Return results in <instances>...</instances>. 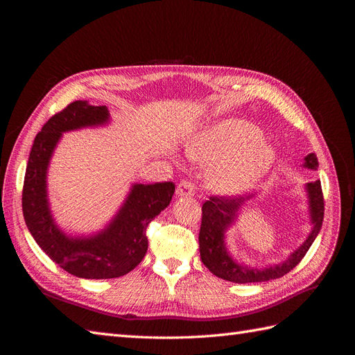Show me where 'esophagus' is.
<instances>
[{
  "mask_svg": "<svg viewBox=\"0 0 355 355\" xmlns=\"http://www.w3.org/2000/svg\"><path fill=\"white\" fill-rule=\"evenodd\" d=\"M196 185L191 180H182L176 188V197H191L194 196Z\"/></svg>",
  "mask_w": 355,
  "mask_h": 355,
  "instance_id": "1",
  "label": "esophagus"
}]
</instances>
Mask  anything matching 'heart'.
<instances>
[{
	"mask_svg": "<svg viewBox=\"0 0 355 355\" xmlns=\"http://www.w3.org/2000/svg\"><path fill=\"white\" fill-rule=\"evenodd\" d=\"M185 154L201 166H211L207 187L220 196H240L270 173L275 153L254 124L220 120L196 132L185 142Z\"/></svg>",
	"mask_w": 355,
	"mask_h": 355,
	"instance_id": "heart-1",
	"label": "heart"
}]
</instances>
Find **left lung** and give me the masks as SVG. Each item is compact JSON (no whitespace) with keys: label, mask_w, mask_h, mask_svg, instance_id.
<instances>
[{"label":"left lung","mask_w":355,"mask_h":355,"mask_svg":"<svg viewBox=\"0 0 355 355\" xmlns=\"http://www.w3.org/2000/svg\"><path fill=\"white\" fill-rule=\"evenodd\" d=\"M304 167L317 170L318 159L314 153L308 154L304 158ZM305 189L313 230H311L306 240L300 244L299 249L290 253L286 261L274 266L262 268V270L239 263L230 254L227 243H225V232L237 220L239 211L253 197H210V200L202 204V219L198 235L201 262L209 268L211 274L222 278V280L240 284L275 280V278H280L288 271H292L304 259L311 244L317 239L324 218V198L323 191H321V182H309L305 185Z\"/></svg>","instance_id":"8db88e82"}]
</instances>
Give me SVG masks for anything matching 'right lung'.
<instances>
[{
  "instance_id": "obj_1",
  "label": "right lung",
  "mask_w": 355,
  "mask_h": 355,
  "mask_svg": "<svg viewBox=\"0 0 355 355\" xmlns=\"http://www.w3.org/2000/svg\"><path fill=\"white\" fill-rule=\"evenodd\" d=\"M110 123L106 106L87 101L69 103L42 125L32 145L22 192V209L32 237L62 270L87 280L125 275L142 262L148 250L146 227L175 194L173 182L133 184L123 206L106 227L92 235L72 237L53 219L47 194V170L63 133Z\"/></svg>"
}]
</instances>
